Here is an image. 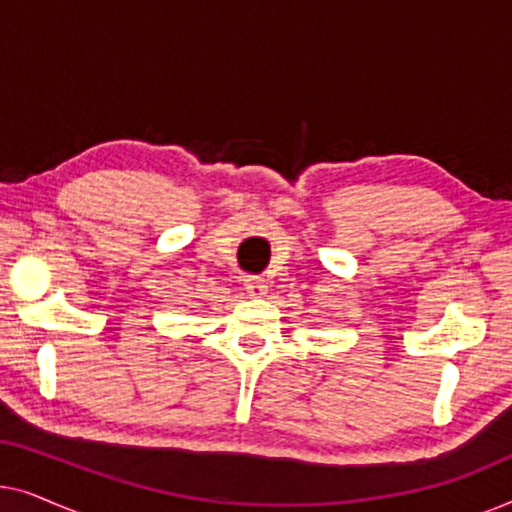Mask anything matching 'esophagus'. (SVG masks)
I'll return each mask as SVG.
<instances>
[{
  "mask_svg": "<svg viewBox=\"0 0 512 512\" xmlns=\"http://www.w3.org/2000/svg\"><path fill=\"white\" fill-rule=\"evenodd\" d=\"M244 289L251 298H263L265 291H268V282L263 277H247L244 279Z\"/></svg>",
  "mask_w": 512,
  "mask_h": 512,
  "instance_id": "1",
  "label": "esophagus"
}]
</instances>
